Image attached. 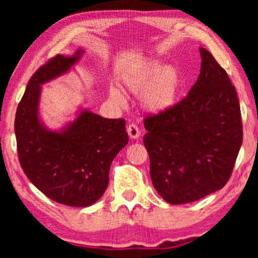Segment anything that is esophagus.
I'll use <instances>...</instances> for the list:
<instances>
[{"label": "esophagus", "mask_w": 258, "mask_h": 258, "mask_svg": "<svg viewBox=\"0 0 258 258\" xmlns=\"http://www.w3.org/2000/svg\"><path fill=\"white\" fill-rule=\"evenodd\" d=\"M126 132H128V135L130 139L136 140L140 137V129L136 124H129L128 128H126Z\"/></svg>", "instance_id": "1"}]
</instances>
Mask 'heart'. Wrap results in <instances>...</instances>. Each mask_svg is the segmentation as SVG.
<instances>
[{"label": "heart", "instance_id": "1", "mask_svg": "<svg viewBox=\"0 0 258 258\" xmlns=\"http://www.w3.org/2000/svg\"><path fill=\"white\" fill-rule=\"evenodd\" d=\"M123 86L135 95H141V104L151 114L169 111L178 103L183 89V76L176 67L160 59H151L123 77ZM109 96L122 105L124 96L117 88L109 89Z\"/></svg>", "mask_w": 258, "mask_h": 258}]
</instances>
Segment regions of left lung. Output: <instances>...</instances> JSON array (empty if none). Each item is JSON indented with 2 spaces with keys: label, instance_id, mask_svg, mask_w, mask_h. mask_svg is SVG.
<instances>
[{
  "label": "left lung",
  "instance_id": "8db88e82",
  "mask_svg": "<svg viewBox=\"0 0 258 258\" xmlns=\"http://www.w3.org/2000/svg\"><path fill=\"white\" fill-rule=\"evenodd\" d=\"M188 96L144 119L143 137L154 188L165 202L184 204L220 190L242 146L241 109L235 87L207 49Z\"/></svg>",
  "mask_w": 258,
  "mask_h": 258
}]
</instances>
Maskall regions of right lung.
Masks as SVG:
<instances>
[{"label": "right lung", "instance_id": "add662e5", "mask_svg": "<svg viewBox=\"0 0 258 258\" xmlns=\"http://www.w3.org/2000/svg\"><path fill=\"white\" fill-rule=\"evenodd\" d=\"M83 54L79 49L42 66L28 82L15 116L17 153L24 174L50 200L80 208L101 199L111 162L129 141L124 119L103 118L86 108H80L62 128L49 129L42 121V86L68 74Z\"/></svg>", "mask_w": 258, "mask_h": 258}]
</instances>
